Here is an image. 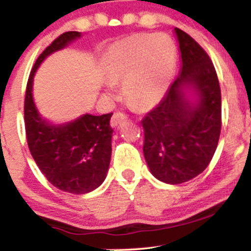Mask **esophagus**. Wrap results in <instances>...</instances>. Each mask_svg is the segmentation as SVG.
I'll list each match as a JSON object with an SVG mask.
<instances>
[{
  "label": "esophagus",
  "mask_w": 251,
  "mask_h": 251,
  "mask_svg": "<svg viewBox=\"0 0 251 251\" xmlns=\"http://www.w3.org/2000/svg\"><path fill=\"white\" fill-rule=\"evenodd\" d=\"M126 120H127V116H126L125 114L114 113L113 116H111V119H110V126L111 127H116V126H119L120 124L125 123Z\"/></svg>",
  "instance_id": "obj_1"
}]
</instances>
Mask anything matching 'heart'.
<instances>
[{"label":"heart","mask_w":251,"mask_h":251,"mask_svg":"<svg viewBox=\"0 0 251 251\" xmlns=\"http://www.w3.org/2000/svg\"><path fill=\"white\" fill-rule=\"evenodd\" d=\"M109 82L123 81V95L140 110L158 104L168 91L176 68V47L165 35L136 34L114 42L103 57ZM107 95L114 96L111 83Z\"/></svg>","instance_id":"obj_1"}]
</instances>
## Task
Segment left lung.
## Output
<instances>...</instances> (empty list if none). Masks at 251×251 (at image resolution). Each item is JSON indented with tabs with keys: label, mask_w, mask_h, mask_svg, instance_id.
<instances>
[{
	"label": "left lung",
	"mask_w": 251,
	"mask_h": 251,
	"mask_svg": "<svg viewBox=\"0 0 251 251\" xmlns=\"http://www.w3.org/2000/svg\"><path fill=\"white\" fill-rule=\"evenodd\" d=\"M181 70L143 126V154L159 181L179 184L201 174L214 156L221 132V90L206 52L175 27Z\"/></svg>",
	"instance_id": "obj_1"
}]
</instances>
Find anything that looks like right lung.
Instances as JSON below:
<instances>
[{
    "mask_svg": "<svg viewBox=\"0 0 251 251\" xmlns=\"http://www.w3.org/2000/svg\"><path fill=\"white\" fill-rule=\"evenodd\" d=\"M81 37V32L60 35L40 54L30 73L25 93L24 119L30 153L45 177L58 189L72 194L95 191L107 177L111 156L113 113L83 114L72 121L54 124L44 118L32 96L34 76L41 63Z\"/></svg>",
    "mask_w": 251,
    "mask_h": 251,
    "instance_id": "obj_1",
    "label": "right lung"
}]
</instances>
